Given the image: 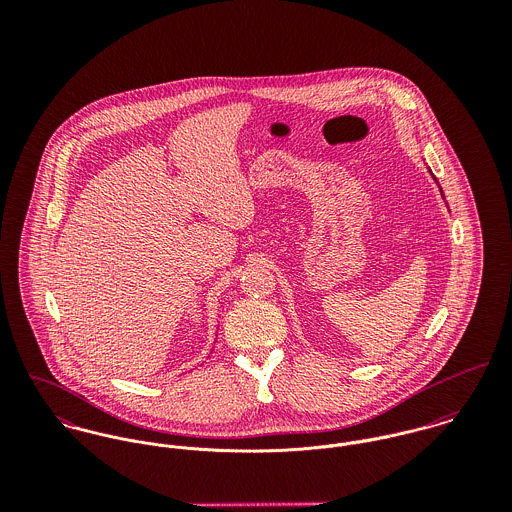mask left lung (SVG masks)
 Listing matches in <instances>:
<instances>
[{"label": "left lung", "instance_id": "1", "mask_svg": "<svg viewBox=\"0 0 512 512\" xmlns=\"http://www.w3.org/2000/svg\"><path fill=\"white\" fill-rule=\"evenodd\" d=\"M428 171H430V173H432V169H428ZM432 177H434V173H432ZM434 181H436V183H438V179H436V177H434ZM438 187H439V183H438ZM439 193H441V197H443V191H441V187H439ZM443 199H445V197H443ZM445 205H447V203H445Z\"/></svg>", "mask_w": 512, "mask_h": 512}]
</instances>
